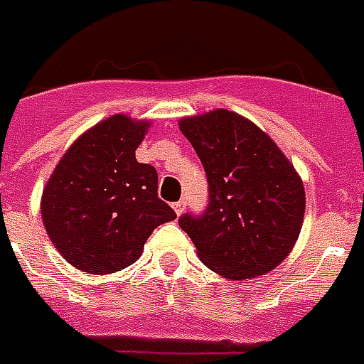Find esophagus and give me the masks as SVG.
Masks as SVG:
<instances>
[{"instance_id": "esophagus-1", "label": "esophagus", "mask_w": 364, "mask_h": 364, "mask_svg": "<svg viewBox=\"0 0 364 364\" xmlns=\"http://www.w3.org/2000/svg\"><path fill=\"white\" fill-rule=\"evenodd\" d=\"M172 208H174V211H176V215H182L184 210H186V202H184V200H178V202L172 203Z\"/></svg>"}]
</instances>
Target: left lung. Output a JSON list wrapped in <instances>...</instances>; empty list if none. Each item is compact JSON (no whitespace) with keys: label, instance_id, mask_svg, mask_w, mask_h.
<instances>
[{"label":"left lung","instance_id":"8db88e82","mask_svg":"<svg viewBox=\"0 0 364 364\" xmlns=\"http://www.w3.org/2000/svg\"><path fill=\"white\" fill-rule=\"evenodd\" d=\"M178 125L208 176L205 211L178 219L203 264L231 280L278 267L292 251L306 211L304 184L290 161L252 121L228 109Z\"/></svg>","mask_w":364,"mask_h":364}]
</instances>
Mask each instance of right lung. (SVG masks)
Instances as JSON below:
<instances>
[{
	"mask_svg": "<svg viewBox=\"0 0 364 364\" xmlns=\"http://www.w3.org/2000/svg\"><path fill=\"white\" fill-rule=\"evenodd\" d=\"M149 125L123 113L100 121L64 153L46 182V235L72 267L92 274L127 269L154 229L176 219L159 198L154 166L135 159Z\"/></svg>",
	"mask_w": 364,
	"mask_h": 364,
	"instance_id": "obj_1",
	"label": "right lung"
}]
</instances>
